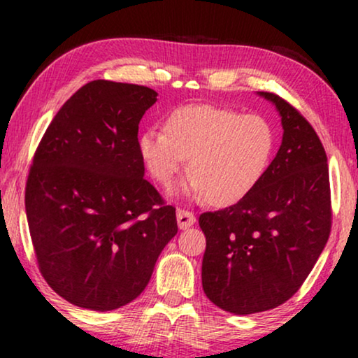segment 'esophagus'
Instances as JSON below:
<instances>
[{
    "label": "esophagus",
    "mask_w": 358,
    "mask_h": 358,
    "mask_svg": "<svg viewBox=\"0 0 358 358\" xmlns=\"http://www.w3.org/2000/svg\"><path fill=\"white\" fill-rule=\"evenodd\" d=\"M195 223V215L185 208L178 210V224L180 229H187Z\"/></svg>",
    "instance_id": "34e87169"
}]
</instances>
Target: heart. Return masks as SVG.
<instances>
[{"mask_svg": "<svg viewBox=\"0 0 358 358\" xmlns=\"http://www.w3.org/2000/svg\"><path fill=\"white\" fill-rule=\"evenodd\" d=\"M277 145L275 127L266 115L213 104L174 107L164 130L150 127L136 140L145 168L168 185L189 159L192 173L184 190L215 207L249 197L262 182Z\"/></svg>", "mask_w": 358, "mask_h": 358, "instance_id": "1", "label": "heart"}]
</instances>
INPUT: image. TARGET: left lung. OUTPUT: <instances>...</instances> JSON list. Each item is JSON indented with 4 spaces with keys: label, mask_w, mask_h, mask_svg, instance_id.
Masks as SVG:
<instances>
[{
    "label": "left lung",
    "mask_w": 358,
    "mask_h": 358,
    "mask_svg": "<svg viewBox=\"0 0 358 358\" xmlns=\"http://www.w3.org/2000/svg\"><path fill=\"white\" fill-rule=\"evenodd\" d=\"M259 94L282 117L277 156L249 197L199 218L207 239L203 292L234 315L290 300L324 249L332 222L329 168L320 136L280 96Z\"/></svg>",
    "instance_id": "left-lung-1"
}]
</instances>
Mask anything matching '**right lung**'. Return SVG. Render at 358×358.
<instances>
[{"instance_id":"add662e5","label":"right lung","mask_w":358,"mask_h":358,"mask_svg":"<svg viewBox=\"0 0 358 358\" xmlns=\"http://www.w3.org/2000/svg\"><path fill=\"white\" fill-rule=\"evenodd\" d=\"M158 92L91 81L43 134L26 184L38 271L71 305L110 311L135 300L178 233L176 208L146 180L138 124Z\"/></svg>"}]
</instances>
